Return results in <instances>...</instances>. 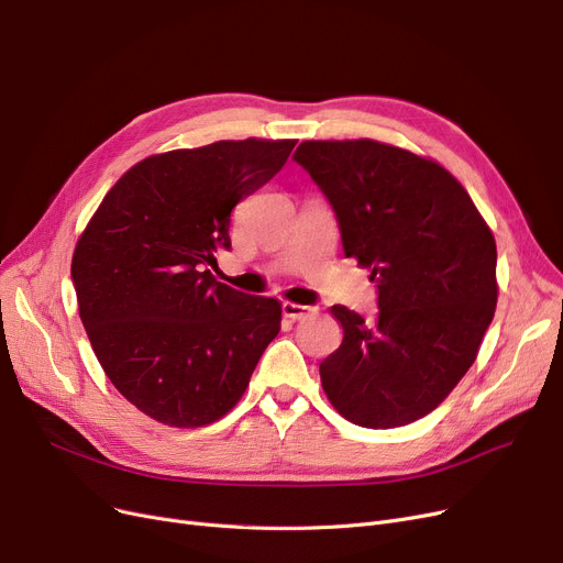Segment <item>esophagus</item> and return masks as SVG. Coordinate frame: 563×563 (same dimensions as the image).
Instances as JSON below:
<instances>
[{
	"mask_svg": "<svg viewBox=\"0 0 563 563\" xmlns=\"http://www.w3.org/2000/svg\"><path fill=\"white\" fill-rule=\"evenodd\" d=\"M282 311H284V317L286 319H290V321H298V319H305V317H309V313H313V307H309V305H298V302H284L282 305Z\"/></svg>",
	"mask_w": 563,
	"mask_h": 563,
	"instance_id": "esophagus-1",
	"label": "esophagus"
}]
</instances>
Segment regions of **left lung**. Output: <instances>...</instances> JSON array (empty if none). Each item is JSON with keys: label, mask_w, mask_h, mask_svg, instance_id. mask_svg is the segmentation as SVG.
<instances>
[{"label": "left lung", "mask_w": 563, "mask_h": 563, "mask_svg": "<svg viewBox=\"0 0 563 563\" xmlns=\"http://www.w3.org/2000/svg\"><path fill=\"white\" fill-rule=\"evenodd\" d=\"M294 159L340 221L346 258L369 269L378 317L330 307L344 340L321 363L336 413L369 430L409 424L474 365L497 307V242L441 164L388 143L305 141Z\"/></svg>", "instance_id": "8db88e82"}]
</instances>
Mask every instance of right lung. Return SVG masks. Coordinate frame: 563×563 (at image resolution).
<instances>
[{
    "label": "right lung",
    "instance_id": "obj_1",
    "mask_svg": "<svg viewBox=\"0 0 563 563\" xmlns=\"http://www.w3.org/2000/svg\"><path fill=\"white\" fill-rule=\"evenodd\" d=\"M296 141H217L131 166L76 242L80 321L110 384L168 427H203L244 395L282 323L206 265L231 250V212L286 164Z\"/></svg>",
    "mask_w": 563,
    "mask_h": 563
}]
</instances>
